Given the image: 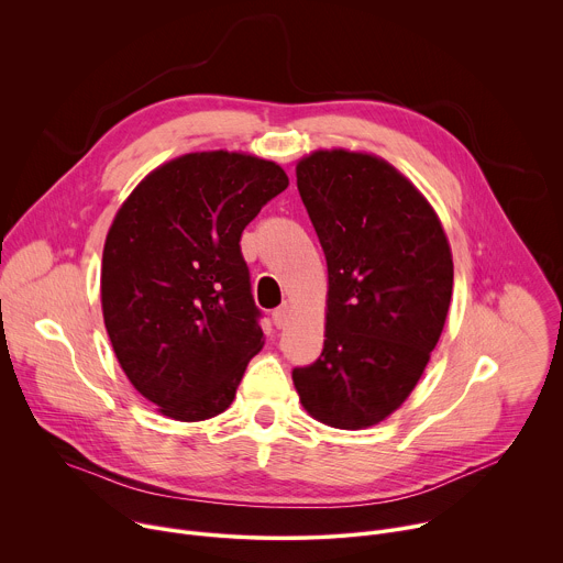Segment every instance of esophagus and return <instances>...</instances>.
<instances>
[{"label": "esophagus", "instance_id": "1", "mask_svg": "<svg viewBox=\"0 0 563 563\" xmlns=\"http://www.w3.org/2000/svg\"><path fill=\"white\" fill-rule=\"evenodd\" d=\"M289 311H291V305L289 302H283L274 313H272V318H274V325L278 328V330H283L285 325H287V320H289Z\"/></svg>", "mask_w": 563, "mask_h": 563}]
</instances>
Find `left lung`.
<instances>
[{"label":"left lung","instance_id":"left-lung-1","mask_svg":"<svg viewBox=\"0 0 563 563\" xmlns=\"http://www.w3.org/2000/svg\"><path fill=\"white\" fill-rule=\"evenodd\" d=\"M296 185L328 261L325 343L291 372L307 415L365 430L406 404L437 347L452 298V250L443 224L387 159L316 148Z\"/></svg>","mask_w":563,"mask_h":563}]
</instances>
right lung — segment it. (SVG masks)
<instances>
[{
  "label": "right lung",
  "mask_w": 563,
  "mask_h": 563,
  "mask_svg": "<svg viewBox=\"0 0 563 563\" xmlns=\"http://www.w3.org/2000/svg\"><path fill=\"white\" fill-rule=\"evenodd\" d=\"M287 185L272 159L194 151L146 174L118 209L102 254L104 328L159 415H222L263 350L240 233Z\"/></svg>",
  "instance_id": "obj_1"
}]
</instances>
